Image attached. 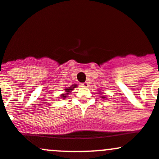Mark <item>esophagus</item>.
Returning a JSON list of instances; mask_svg holds the SVG:
<instances>
[{"instance_id":"1","label":"esophagus","mask_w":159,"mask_h":159,"mask_svg":"<svg viewBox=\"0 0 159 159\" xmlns=\"http://www.w3.org/2000/svg\"><path fill=\"white\" fill-rule=\"evenodd\" d=\"M81 87H83V88H88V87H89V84H88V82L81 83Z\"/></svg>"}]
</instances>
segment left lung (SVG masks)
Listing matches in <instances>:
<instances>
[{"label": "left lung", "instance_id": "left-lung-1", "mask_svg": "<svg viewBox=\"0 0 159 159\" xmlns=\"http://www.w3.org/2000/svg\"><path fill=\"white\" fill-rule=\"evenodd\" d=\"M100 93H101V92H100ZM101 97H102L103 99H104V98H107V97H105V96H101Z\"/></svg>", "mask_w": 159, "mask_h": 159}]
</instances>
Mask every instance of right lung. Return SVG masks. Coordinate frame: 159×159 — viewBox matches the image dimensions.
<instances>
[{"label":"right lung","instance_id":"1","mask_svg":"<svg viewBox=\"0 0 159 159\" xmlns=\"http://www.w3.org/2000/svg\"><path fill=\"white\" fill-rule=\"evenodd\" d=\"M77 87H78V84H72V85L70 86V87L66 88V89H65V92L64 93V94H61V99L66 98L67 95H68V94H69L72 91H73L74 89H75V88H77Z\"/></svg>","mask_w":159,"mask_h":159}]
</instances>
